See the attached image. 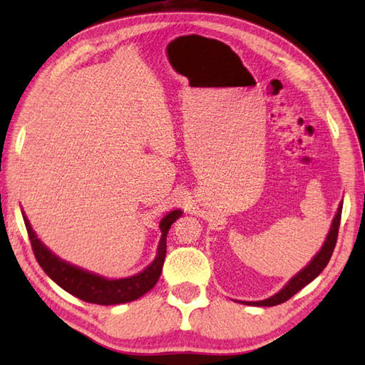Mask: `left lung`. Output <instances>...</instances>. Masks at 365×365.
I'll return each instance as SVG.
<instances>
[{"label":"left lung","mask_w":365,"mask_h":365,"mask_svg":"<svg viewBox=\"0 0 365 365\" xmlns=\"http://www.w3.org/2000/svg\"><path fill=\"white\" fill-rule=\"evenodd\" d=\"M342 207H344V202H340L334 220H332L329 234L327 237V242H324V245L322 246V250L319 251V254H317L315 257L311 262H309V265L306 268H302L297 276H293L289 281V284H287L281 292H277L276 294H273V297H269L268 299H263V301H245L243 304H247V306H277V304H282V302H285L287 299H290L294 293H298L302 289V287H306L309 282H312L314 279L324 269V267L328 265V262H329L331 255H332V251H334V247H336L337 235H339V226H340V216H342Z\"/></svg>","instance_id":"obj_1"}]
</instances>
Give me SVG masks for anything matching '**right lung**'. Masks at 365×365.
<instances>
[{"mask_svg": "<svg viewBox=\"0 0 365 365\" xmlns=\"http://www.w3.org/2000/svg\"><path fill=\"white\" fill-rule=\"evenodd\" d=\"M21 215L28 230L31 246H33L36 260L38 262V265L42 267L45 273L48 274L61 289H64L76 298L86 302H92V304L111 306L141 298L144 293L149 292L152 287L158 282L163 263H165L166 257V235L170 226H173V222L182 216V210L170 212L161 220V238L155 260L145 269H143L141 273L123 279H106L103 276L89 273L86 269H81L78 267L71 265V263L61 260L37 238L25 213Z\"/></svg>", "mask_w": 365, "mask_h": 365, "instance_id": "right-lung-1", "label": "right lung"}]
</instances>
